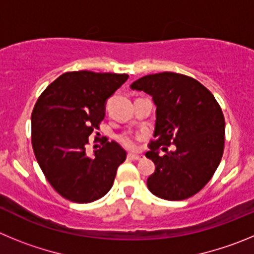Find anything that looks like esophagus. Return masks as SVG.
Instances as JSON below:
<instances>
[{
  "instance_id": "1",
  "label": "esophagus",
  "mask_w": 254,
  "mask_h": 254,
  "mask_svg": "<svg viewBox=\"0 0 254 254\" xmlns=\"http://www.w3.org/2000/svg\"><path fill=\"white\" fill-rule=\"evenodd\" d=\"M143 158V155L140 154H132V153H129L127 154V159H130V161H139V159Z\"/></svg>"
}]
</instances>
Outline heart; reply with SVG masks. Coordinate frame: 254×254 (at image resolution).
I'll return each mask as SVG.
<instances>
[{"label":"heart","instance_id":"heart-1","mask_svg":"<svg viewBox=\"0 0 254 254\" xmlns=\"http://www.w3.org/2000/svg\"><path fill=\"white\" fill-rule=\"evenodd\" d=\"M141 138L143 136L140 134H122L119 136V141L127 149L135 150L138 147V141H140Z\"/></svg>","mask_w":254,"mask_h":254}]
</instances>
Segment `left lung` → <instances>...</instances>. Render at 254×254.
Masks as SVG:
<instances>
[{
  "instance_id": "1",
  "label": "left lung",
  "mask_w": 254,
  "mask_h": 254,
  "mask_svg": "<svg viewBox=\"0 0 254 254\" xmlns=\"http://www.w3.org/2000/svg\"><path fill=\"white\" fill-rule=\"evenodd\" d=\"M130 87L149 93L157 106L154 140L145 153L155 164L147 181L149 191L170 201L196 195L223 157L225 120L220 105L200 82L180 73L148 74ZM172 146L176 150L168 151ZM161 150L166 154L159 156Z\"/></svg>"
}]
</instances>
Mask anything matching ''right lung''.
Listing matches in <instances>:
<instances>
[{
  "mask_svg": "<svg viewBox=\"0 0 254 254\" xmlns=\"http://www.w3.org/2000/svg\"><path fill=\"white\" fill-rule=\"evenodd\" d=\"M127 74L65 72L39 96L31 114V144L45 178L62 197L87 204L106 195L127 152L102 141L95 157L86 154L88 136L100 129L106 100Z\"/></svg>",
  "mask_w": 254,
  "mask_h": 254,
  "instance_id": "add662e5",
  "label": "right lung"
}]
</instances>
